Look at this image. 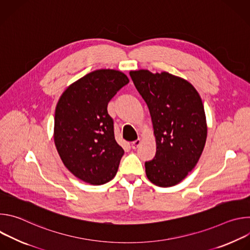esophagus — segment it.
I'll return each mask as SVG.
<instances>
[{
	"label": "esophagus",
	"instance_id": "esophagus-1",
	"mask_svg": "<svg viewBox=\"0 0 250 250\" xmlns=\"http://www.w3.org/2000/svg\"><path fill=\"white\" fill-rule=\"evenodd\" d=\"M141 144V140L138 138V139H136L135 141H133L132 144H131V147H132V149H136L138 146H139V145Z\"/></svg>",
	"mask_w": 250,
	"mask_h": 250
}]
</instances>
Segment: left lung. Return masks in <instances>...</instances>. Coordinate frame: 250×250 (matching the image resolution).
I'll list each match as a JSON object with an SVG mask.
<instances>
[{"label":"left lung","instance_id":"obj_1","mask_svg":"<svg viewBox=\"0 0 250 250\" xmlns=\"http://www.w3.org/2000/svg\"><path fill=\"white\" fill-rule=\"evenodd\" d=\"M130 78L150 112L156 153L146 162L151 183L170 187L193 170L207 139L204 105L196 89L186 80L167 72L130 71Z\"/></svg>","mask_w":250,"mask_h":250}]
</instances>
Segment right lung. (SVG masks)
Returning a JSON list of instances; mask_svg holds the SVG:
<instances>
[{
  "mask_svg": "<svg viewBox=\"0 0 250 250\" xmlns=\"http://www.w3.org/2000/svg\"><path fill=\"white\" fill-rule=\"evenodd\" d=\"M128 82L120 71L96 70L69 86L58 101L55 146L66 168L86 183L104 184L118 172L125 151L115 139L106 108Z\"/></svg>",
  "mask_w": 250,
  "mask_h": 250,
  "instance_id": "1",
  "label": "right lung"
}]
</instances>
